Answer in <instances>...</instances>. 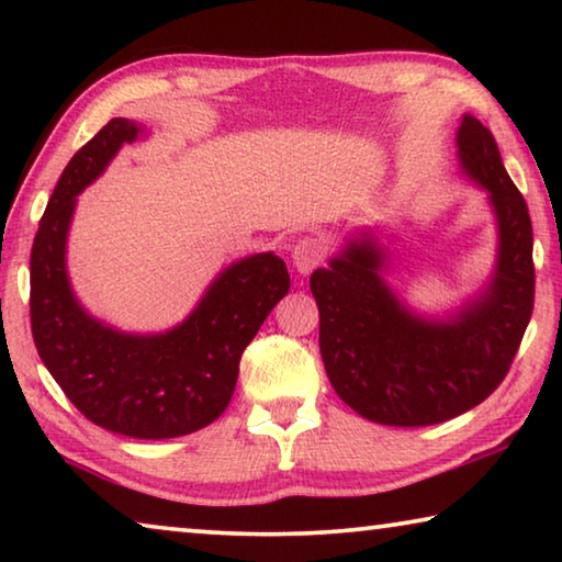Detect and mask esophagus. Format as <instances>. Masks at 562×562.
<instances>
[{"label": "esophagus", "instance_id": "obj_1", "mask_svg": "<svg viewBox=\"0 0 562 562\" xmlns=\"http://www.w3.org/2000/svg\"><path fill=\"white\" fill-rule=\"evenodd\" d=\"M325 260V243L319 237H302L292 245V265L297 272L310 274L315 268H319Z\"/></svg>", "mask_w": 562, "mask_h": 562}]
</instances>
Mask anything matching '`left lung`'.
<instances>
[{"label":"left lung","mask_w":562,"mask_h":562,"mask_svg":"<svg viewBox=\"0 0 562 562\" xmlns=\"http://www.w3.org/2000/svg\"><path fill=\"white\" fill-rule=\"evenodd\" d=\"M461 173L488 193L498 247L488 282L443 317L408 307L384 274L386 247L361 227L317 268L319 351L341 402L384 426H431L491 396L532 315L536 270L528 205L491 131L463 113L456 131Z\"/></svg>","instance_id":"1"}]
</instances>
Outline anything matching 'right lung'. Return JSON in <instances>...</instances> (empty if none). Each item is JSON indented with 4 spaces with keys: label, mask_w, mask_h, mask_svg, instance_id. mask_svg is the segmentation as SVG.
<instances>
[{
    "label": "right lung",
    "mask_w": 562,
    "mask_h": 562,
    "mask_svg": "<svg viewBox=\"0 0 562 562\" xmlns=\"http://www.w3.org/2000/svg\"><path fill=\"white\" fill-rule=\"evenodd\" d=\"M146 123L111 119L64 168L32 247V335L44 367L101 429L131 439H176L203 429L231 404L240 357L290 290L274 252L235 260L190 315L164 331H123L76 297L66 243L81 195Z\"/></svg>",
    "instance_id": "obj_1"
}]
</instances>
